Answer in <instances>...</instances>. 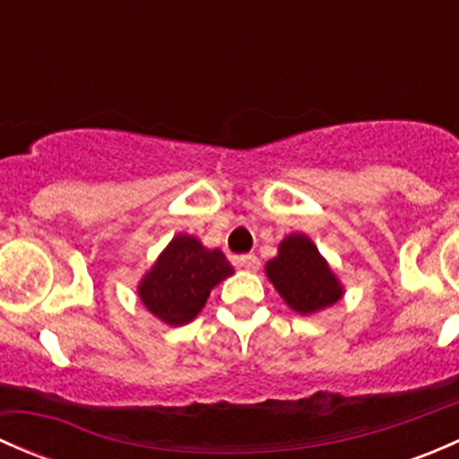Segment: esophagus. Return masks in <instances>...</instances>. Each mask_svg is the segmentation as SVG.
Instances as JSON below:
<instances>
[{
  "label": "esophagus",
  "mask_w": 459,
  "mask_h": 459,
  "mask_svg": "<svg viewBox=\"0 0 459 459\" xmlns=\"http://www.w3.org/2000/svg\"><path fill=\"white\" fill-rule=\"evenodd\" d=\"M238 266L244 268V271H257L259 259L255 255H242L238 257Z\"/></svg>",
  "instance_id": "1"
}]
</instances>
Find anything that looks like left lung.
<instances>
[{
  "label": "left lung",
  "mask_w": 459,
  "mask_h": 459,
  "mask_svg": "<svg viewBox=\"0 0 459 459\" xmlns=\"http://www.w3.org/2000/svg\"><path fill=\"white\" fill-rule=\"evenodd\" d=\"M266 277L299 316L324 311L344 295L340 280L317 247L302 233L281 239L277 255L266 262Z\"/></svg>",
  "instance_id": "1"
}]
</instances>
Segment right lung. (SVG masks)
Here are the masks:
<instances>
[{"label": "right lung", "instance_id": "right-lung-1", "mask_svg": "<svg viewBox=\"0 0 459 459\" xmlns=\"http://www.w3.org/2000/svg\"><path fill=\"white\" fill-rule=\"evenodd\" d=\"M233 275L220 248H204L193 235H175L142 277L140 299L157 319L182 326L197 317L211 290Z\"/></svg>", "mask_w": 459, "mask_h": 459}]
</instances>
